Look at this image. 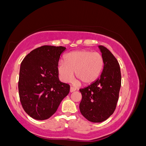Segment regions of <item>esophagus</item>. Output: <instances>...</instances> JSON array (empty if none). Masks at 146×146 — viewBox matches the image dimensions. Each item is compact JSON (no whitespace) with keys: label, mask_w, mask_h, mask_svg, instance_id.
<instances>
[{"label":"esophagus","mask_w":146,"mask_h":146,"mask_svg":"<svg viewBox=\"0 0 146 146\" xmlns=\"http://www.w3.org/2000/svg\"><path fill=\"white\" fill-rule=\"evenodd\" d=\"M76 90H77V89H76V88H75V87L71 86V88H70V92H75V91Z\"/></svg>","instance_id":"34e87169"}]
</instances>
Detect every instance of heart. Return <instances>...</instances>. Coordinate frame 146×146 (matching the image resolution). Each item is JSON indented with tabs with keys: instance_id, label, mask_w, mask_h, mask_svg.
I'll list each match as a JSON object with an SVG mask.
<instances>
[{
	"instance_id": "obj_1",
	"label": "heart",
	"mask_w": 146,
	"mask_h": 146,
	"mask_svg": "<svg viewBox=\"0 0 146 146\" xmlns=\"http://www.w3.org/2000/svg\"><path fill=\"white\" fill-rule=\"evenodd\" d=\"M65 61H60L58 71L61 80L69 82L76 77L82 83L90 84L96 80L104 67V59L100 54L87 50L72 52L67 54Z\"/></svg>"
}]
</instances>
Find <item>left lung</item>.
Masks as SVG:
<instances>
[{
    "instance_id": "8db88e82",
    "label": "left lung",
    "mask_w": 146,
    "mask_h": 146,
    "mask_svg": "<svg viewBox=\"0 0 146 146\" xmlns=\"http://www.w3.org/2000/svg\"><path fill=\"white\" fill-rule=\"evenodd\" d=\"M98 48L104 64L101 75L90 85L79 90L82 94L80 111L92 123H102L113 113L121 85L118 61L106 47Z\"/></svg>"
}]
</instances>
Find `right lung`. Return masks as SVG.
<instances>
[{
    "mask_svg": "<svg viewBox=\"0 0 146 146\" xmlns=\"http://www.w3.org/2000/svg\"><path fill=\"white\" fill-rule=\"evenodd\" d=\"M66 48L42 46L32 50L21 64L18 82L20 102L25 111L36 120L55 113L69 92L58 71L60 56Z\"/></svg>",
    "mask_w": 146,
    "mask_h": 146,
    "instance_id": "1",
    "label": "right lung"
}]
</instances>
